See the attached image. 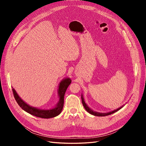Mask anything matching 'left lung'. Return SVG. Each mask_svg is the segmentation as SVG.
Masks as SVG:
<instances>
[{
  "instance_id": "1",
  "label": "left lung",
  "mask_w": 146,
  "mask_h": 146,
  "mask_svg": "<svg viewBox=\"0 0 146 146\" xmlns=\"http://www.w3.org/2000/svg\"><path fill=\"white\" fill-rule=\"evenodd\" d=\"M82 104H83V105L84 108H85V110H86V111H87L88 113H89L92 114V115L96 116H105L110 115V114H113V113H115V112L117 111L118 110L121 109V108L123 107V106H122L121 107L119 108H117V109H116V110H113V111H111L108 112V113H99V112L94 111L93 110H91L90 108L88 107V106L86 104L85 100H84V99H83V95H82Z\"/></svg>"
}]
</instances>
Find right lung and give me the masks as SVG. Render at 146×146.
Listing matches in <instances>:
<instances>
[{
  "mask_svg": "<svg viewBox=\"0 0 146 146\" xmlns=\"http://www.w3.org/2000/svg\"><path fill=\"white\" fill-rule=\"evenodd\" d=\"M70 83H71V80H70L69 78H66L60 83L58 90L59 101L57 103L55 108L50 110H41L37 108L31 107V106L26 104L24 100L21 99V98L18 96V94H17V92L14 88H12V91L17 104H18L20 106V107L23 110H24L25 111L32 114V115L38 117L48 119L54 117L56 116L59 115L61 111H62L64 105V97L65 92Z\"/></svg>",
  "mask_w": 146,
  "mask_h": 146,
  "instance_id": "1",
  "label": "right lung"
}]
</instances>
